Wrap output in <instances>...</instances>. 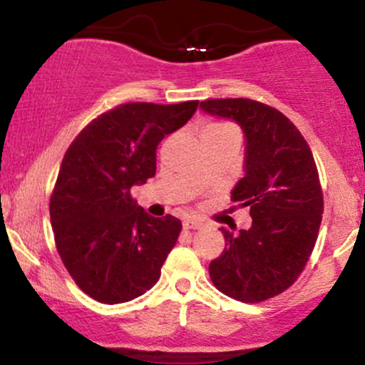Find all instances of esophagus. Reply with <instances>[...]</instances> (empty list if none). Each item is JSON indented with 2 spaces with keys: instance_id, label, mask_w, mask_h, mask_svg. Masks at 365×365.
Returning a JSON list of instances; mask_svg holds the SVG:
<instances>
[{
  "instance_id": "obj_1",
  "label": "esophagus",
  "mask_w": 365,
  "mask_h": 365,
  "mask_svg": "<svg viewBox=\"0 0 365 365\" xmlns=\"http://www.w3.org/2000/svg\"><path fill=\"white\" fill-rule=\"evenodd\" d=\"M202 225V221L195 220V217H187V220H183V228L185 230H199Z\"/></svg>"
}]
</instances>
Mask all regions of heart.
Returning a JSON list of instances; mask_svg holds the SVG:
<instances>
[{
	"mask_svg": "<svg viewBox=\"0 0 365 365\" xmlns=\"http://www.w3.org/2000/svg\"><path fill=\"white\" fill-rule=\"evenodd\" d=\"M211 128H228L226 125H209Z\"/></svg>",
	"mask_w": 365,
	"mask_h": 365,
	"instance_id": "1",
	"label": "heart"
}]
</instances>
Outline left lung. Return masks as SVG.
<instances>
[{"label":"left lung","instance_id":"1","mask_svg":"<svg viewBox=\"0 0 365 365\" xmlns=\"http://www.w3.org/2000/svg\"><path fill=\"white\" fill-rule=\"evenodd\" d=\"M200 110L233 120L245 135V177L232 200L250 209L252 226L221 228L225 250L209 264L220 292L262 302L290 288L316 245L322 190L312 150L283 113L252 99H207Z\"/></svg>","mask_w":365,"mask_h":365}]
</instances>
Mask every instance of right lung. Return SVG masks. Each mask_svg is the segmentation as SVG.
I'll return each mask as SVG.
<instances>
[{
  "label": "right lung",
  "mask_w": 365,
  "mask_h": 365,
  "mask_svg": "<svg viewBox=\"0 0 365 365\" xmlns=\"http://www.w3.org/2000/svg\"><path fill=\"white\" fill-rule=\"evenodd\" d=\"M199 101L120 104L92 120L63 156L49 216L58 254L82 292L103 304L156 284L182 221L153 217L130 195L156 175L159 142L192 118Z\"/></svg>",
  "instance_id": "1"
}]
</instances>
